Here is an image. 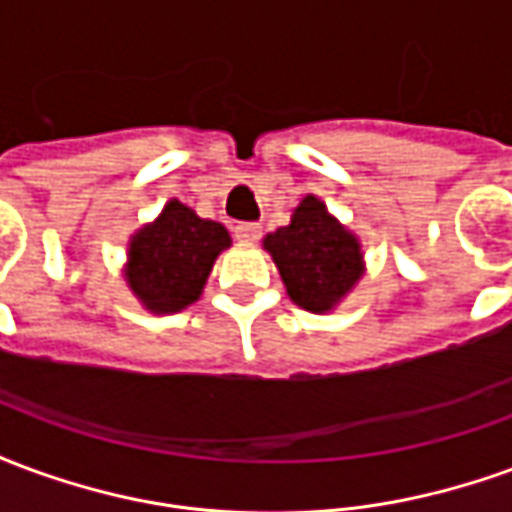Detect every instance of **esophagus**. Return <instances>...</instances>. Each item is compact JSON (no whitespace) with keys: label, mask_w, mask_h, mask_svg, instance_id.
<instances>
[{"label":"esophagus","mask_w":512,"mask_h":512,"mask_svg":"<svg viewBox=\"0 0 512 512\" xmlns=\"http://www.w3.org/2000/svg\"><path fill=\"white\" fill-rule=\"evenodd\" d=\"M260 235H263L260 224H255V222L235 224V238H238L241 244H255V241H260Z\"/></svg>","instance_id":"esophagus-1"}]
</instances>
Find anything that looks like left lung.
<instances>
[{
    "label": "left lung",
    "mask_w": 512,
    "mask_h": 512,
    "mask_svg": "<svg viewBox=\"0 0 512 512\" xmlns=\"http://www.w3.org/2000/svg\"><path fill=\"white\" fill-rule=\"evenodd\" d=\"M263 246L274 257L290 299L310 312L334 310L365 274L359 238L315 194H307L290 224L268 233Z\"/></svg>",
    "instance_id": "obj_1"
}]
</instances>
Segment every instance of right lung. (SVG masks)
I'll return each mask as SVG.
<instances>
[{"instance_id": "add662e5", "label": "right lung", "mask_w": 512, "mask_h": 512, "mask_svg": "<svg viewBox=\"0 0 512 512\" xmlns=\"http://www.w3.org/2000/svg\"><path fill=\"white\" fill-rule=\"evenodd\" d=\"M230 244L224 224L200 219L180 200H169L156 222L128 241V288L156 315L186 310L200 299L216 257Z\"/></svg>"}]
</instances>
